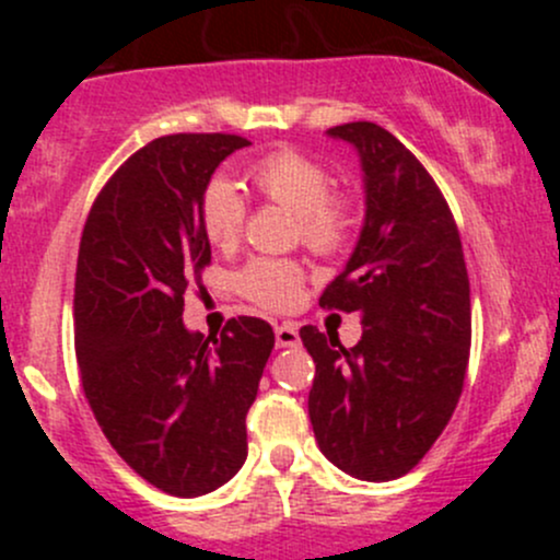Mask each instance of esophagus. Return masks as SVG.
<instances>
[{
    "mask_svg": "<svg viewBox=\"0 0 560 560\" xmlns=\"http://www.w3.org/2000/svg\"><path fill=\"white\" fill-rule=\"evenodd\" d=\"M276 347H301V332H298V325L292 322H284V325H276Z\"/></svg>",
    "mask_w": 560,
    "mask_h": 560,
    "instance_id": "esophagus-1",
    "label": "esophagus"
}]
</instances>
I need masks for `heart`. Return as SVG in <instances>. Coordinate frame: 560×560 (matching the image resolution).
<instances>
[{"label": "heart", "mask_w": 560, "mask_h": 560, "mask_svg": "<svg viewBox=\"0 0 560 560\" xmlns=\"http://www.w3.org/2000/svg\"><path fill=\"white\" fill-rule=\"evenodd\" d=\"M252 180L268 200L298 217L301 241L322 254L336 252L352 228V211L341 197H327L330 175L301 151H276L252 167ZM202 230L213 246H233L246 222V202L233 180L208 184L200 202ZM241 292L270 312L295 308L303 292V270L287 259H254L238 276Z\"/></svg>", "instance_id": "b5f03b06"}]
</instances>
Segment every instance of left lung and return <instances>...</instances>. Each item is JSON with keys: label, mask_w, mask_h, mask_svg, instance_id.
Masks as SVG:
<instances>
[{"label": "left lung", "mask_w": 560, "mask_h": 560, "mask_svg": "<svg viewBox=\"0 0 560 560\" xmlns=\"http://www.w3.org/2000/svg\"><path fill=\"white\" fill-rule=\"evenodd\" d=\"M363 167L365 219L322 308L358 312L352 349L301 327L316 363L308 417L322 455L369 482L404 477L442 436L460 398L471 298L447 200L417 156L380 124L327 129Z\"/></svg>", "instance_id": "left-lung-1"}]
</instances>
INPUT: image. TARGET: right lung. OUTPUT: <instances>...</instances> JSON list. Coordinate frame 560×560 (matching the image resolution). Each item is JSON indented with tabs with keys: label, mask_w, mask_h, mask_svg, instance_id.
<instances>
[{
	"label": "right lung",
	"mask_w": 560,
	"mask_h": 560,
	"mask_svg": "<svg viewBox=\"0 0 560 560\" xmlns=\"http://www.w3.org/2000/svg\"><path fill=\"white\" fill-rule=\"evenodd\" d=\"M238 135H167L135 151L94 200L75 270V354L110 447L145 482L195 499L238 474L246 415L273 327L184 325V292L211 262L200 202Z\"/></svg>",
	"instance_id": "right-lung-1"
}]
</instances>
